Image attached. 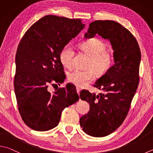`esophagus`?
I'll return each instance as SVG.
<instances>
[{
  "label": "esophagus",
  "mask_w": 153,
  "mask_h": 153,
  "mask_svg": "<svg viewBox=\"0 0 153 153\" xmlns=\"http://www.w3.org/2000/svg\"><path fill=\"white\" fill-rule=\"evenodd\" d=\"M76 92H77V93H78V94H79V93H80V91H81V89H80V88L78 87V86H76Z\"/></svg>",
  "instance_id": "1"
}]
</instances>
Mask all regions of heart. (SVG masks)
<instances>
[{"mask_svg": "<svg viewBox=\"0 0 153 153\" xmlns=\"http://www.w3.org/2000/svg\"><path fill=\"white\" fill-rule=\"evenodd\" d=\"M80 48L90 56L86 71L74 70L68 75V81L74 85L85 86L91 82L94 79V72L99 75L106 73L112 67L114 61V55L112 51L106 49V45L101 40L91 39L82 42ZM74 51L70 45L63 47L60 53V61L65 67L71 68L73 66Z\"/></svg>", "mask_w": 153, "mask_h": 153, "instance_id": "obj_1", "label": "heart"}]
</instances>
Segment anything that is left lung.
<instances>
[{
    "label": "left lung",
    "mask_w": 153,
    "mask_h": 153,
    "mask_svg": "<svg viewBox=\"0 0 153 153\" xmlns=\"http://www.w3.org/2000/svg\"><path fill=\"white\" fill-rule=\"evenodd\" d=\"M97 34L110 41L114 65L94 85L102 93L80 92V99L89 103L90 111L80 118V125L90 136L102 137L119 128L127 116L139 82L141 53L134 36L119 22L93 21L85 38H93Z\"/></svg>",
    "instance_id": "8db88e82"
}]
</instances>
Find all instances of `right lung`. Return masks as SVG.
I'll use <instances>...</instances> for the list:
<instances>
[{
  "label": "right lung",
  "instance_id": "1",
  "mask_svg": "<svg viewBox=\"0 0 153 153\" xmlns=\"http://www.w3.org/2000/svg\"><path fill=\"white\" fill-rule=\"evenodd\" d=\"M84 27L80 19L47 15L34 23L20 41L15 57L14 92L22 120L34 131L56 127L62 111L79 99L73 84L57 88L53 94L48 88L64 82L60 53Z\"/></svg>",
  "mask_w": 153,
  "mask_h": 153
}]
</instances>
